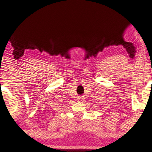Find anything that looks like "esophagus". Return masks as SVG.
Listing matches in <instances>:
<instances>
[{"label": "esophagus", "mask_w": 152, "mask_h": 152, "mask_svg": "<svg viewBox=\"0 0 152 152\" xmlns=\"http://www.w3.org/2000/svg\"><path fill=\"white\" fill-rule=\"evenodd\" d=\"M77 100H78V101H82V98L81 97H80V96H78L77 97Z\"/></svg>", "instance_id": "esophagus-1"}]
</instances>
